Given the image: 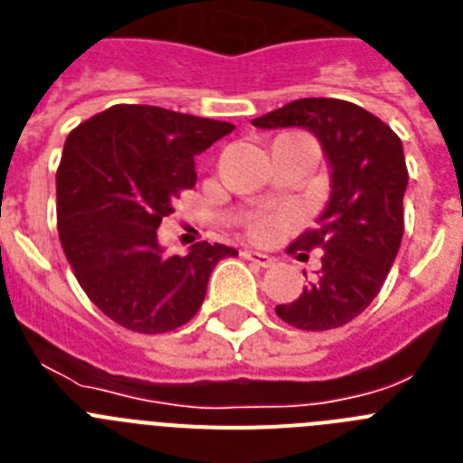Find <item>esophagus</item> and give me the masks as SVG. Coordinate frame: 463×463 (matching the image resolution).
Masks as SVG:
<instances>
[{"mask_svg":"<svg viewBox=\"0 0 463 463\" xmlns=\"http://www.w3.org/2000/svg\"><path fill=\"white\" fill-rule=\"evenodd\" d=\"M243 257L245 260H250V261H255V264H260V267H271L273 261V257L271 255H267V252H257V250H243Z\"/></svg>","mask_w":463,"mask_h":463,"instance_id":"esophagus-1","label":"esophagus"}]
</instances>
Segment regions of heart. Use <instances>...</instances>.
I'll list each match as a JSON object with an SVG mask.
<instances>
[{
	"instance_id": "b5f03b06",
	"label": "heart",
	"mask_w": 463,
	"mask_h": 463,
	"mask_svg": "<svg viewBox=\"0 0 463 463\" xmlns=\"http://www.w3.org/2000/svg\"><path fill=\"white\" fill-rule=\"evenodd\" d=\"M280 224L282 220L278 215H255L250 220V224H248V229H250V234L255 239H271L278 229H280Z\"/></svg>"
}]
</instances>
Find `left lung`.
Wrapping results in <instances>:
<instances>
[{"label": "left lung", "mask_w": 463, "mask_h": 463, "mask_svg": "<svg viewBox=\"0 0 463 463\" xmlns=\"http://www.w3.org/2000/svg\"><path fill=\"white\" fill-rule=\"evenodd\" d=\"M252 125L308 129L331 171L317 227L288 248L301 261L320 250V269L297 301L276 306L278 317L306 331L347 325L378 297L403 239L408 169L401 138L362 106L322 97L289 101Z\"/></svg>", "instance_id": "obj_1"}]
</instances>
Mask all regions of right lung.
I'll return each mask as SVG.
<instances>
[{
  "instance_id": "1",
  "label": "right lung",
  "mask_w": 463,
  "mask_h": 463,
  "mask_svg": "<svg viewBox=\"0 0 463 463\" xmlns=\"http://www.w3.org/2000/svg\"><path fill=\"white\" fill-rule=\"evenodd\" d=\"M229 132L232 122L118 104L67 137L57 169L62 250L90 301L125 329L165 334L190 322L215 264L239 255L206 241L165 255L157 241L178 194L194 187V155Z\"/></svg>"
}]
</instances>
